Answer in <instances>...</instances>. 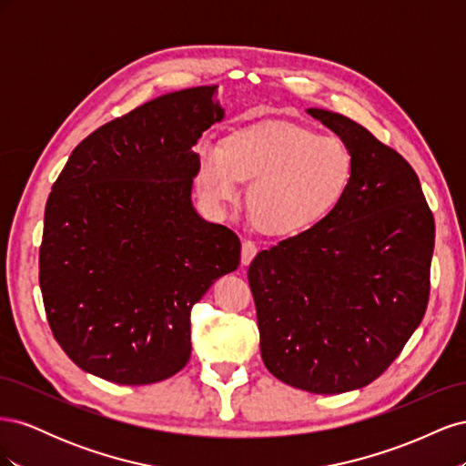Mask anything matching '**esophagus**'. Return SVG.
Masks as SVG:
<instances>
[{
	"label": "esophagus",
	"mask_w": 466,
	"mask_h": 466,
	"mask_svg": "<svg viewBox=\"0 0 466 466\" xmlns=\"http://www.w3.org/2000/svg\"><path fill=\"white\" fill-rule=\"evenodd\" d=\"M257 252H258V247L252 243V241H248V238H245L243 247H241V262H243V266H248L252 262V258L257 257Z\"/></svg>",
	"instance_id": "1"
}]
</instances>
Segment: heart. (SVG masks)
I'll return each mask as SVG.
<instances>
[{
	"label": "heart",
	"instance_id": "obj_1",
	"mask_svg": "<svg viewBox=\"0 0 466 466\" xmlns=\"http://www.w3.org/2000/svg\"><path fill=\"white\" fill-rule=\"evenodd\" d=\"M356 157L340 137L293 122H258L231 132L221 146H198L194 187L216 214L241 198L262 233L293 237L330 216L354 182Z\"/></svg>",
	"mask_w": 466,
	"mask_h": 466
}]
</instances>
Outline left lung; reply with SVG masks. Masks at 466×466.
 Here are the masks:
<instances>
[{"label": "left lung", "instance_id": "obj_1", "mask_svg": "<svg viewBox=\"0 0 466 466\" xmlns=\"http://www.w3.org/2000/svg\"><path fill=\"white\" fill-rule=\"evenodd\" d=\"M309 115L351 147L354 182L313 229L248 266L262 361L315 394L370 385L424 319L435 243L418 175L399 151L338 112Z\"/></svg>", "mask_w": 466, "mask_h": 466}]
</instances>
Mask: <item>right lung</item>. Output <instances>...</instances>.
I'll return each mask as SVG.
<instances>
[{
	"label": "right lung",
	"instance_id": "1",
	"mask_svg": "<svg viewBox=\"0 0 466 466\" xmlns=\"http://www.w3.org/2000/svg\"><path fill=\"white\" fill-rule=\"evenodd\" d=\"M216 87L168 93L72 151L45 209L38 281L77 368L149 385L190 358V311L241 260V241L192 208L194 146L223 118Z\"/></svg>",
	"mask_w": 466,
	"mask_h": 466
}]
</instances>
